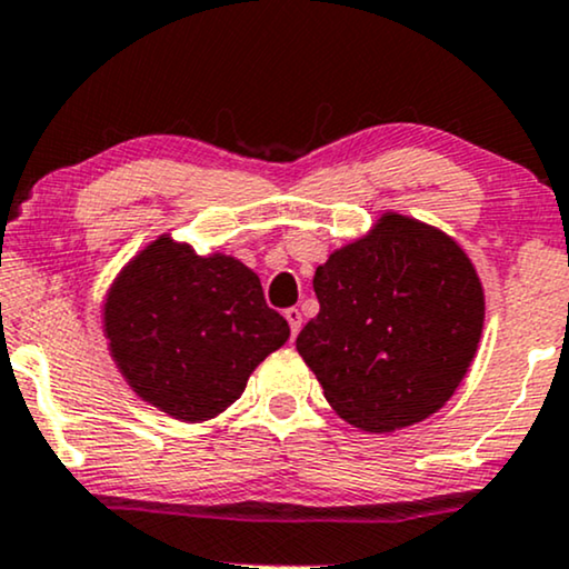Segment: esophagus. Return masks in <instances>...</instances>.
I'll return each instance as SVG.
<instances>
[{
    "label": "esophagus",
    "mask_w": 569,
    "mask_h": 569,
    "mask_svg": "<svg viewBox=\"0 0 569 569\" xmlns=\"http://www.w3.org/2000/svg\"><path fill=\"white\" fill-rule=\"evenodd\" d=\"M284 319H287V325H290L292 338H298L300 325H303V313H300L298 308H287V311H284Z\"/></svg>",
    "instance_id": "1"
}]
</instances>
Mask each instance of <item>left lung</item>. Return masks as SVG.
Instances as JSON below:
<instances>
[{
    "label": "left lung",
    "mask_w": 569,
    "mask_h": 569,
    "mask_svg": "<svg viewBox=\"0 0 569 569\" xmlns=\"http://www.w3.org/2000/svg\"><path fill=\"white\" fill-rule=\"evenodd\" d=\"M319 313L296 346L346 422L392 432L443 409L486 319L478 271L453 237L382 213L313 273Z\"/></svg>",
    "instance_id": "left-lung-1"
}]
</instances>
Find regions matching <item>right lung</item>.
I'll use <instances>...</instances> for the list:
<instances>
[{
    "label": "right lung",
    "instance_id": "add662e5",
    "mask_svg": "<svg viewBox=\"0 0 569 569\" xmlns=\"http://www.w3.org/2000/svg\"><path fill=\"white\" fill-rule=\"evenodd\" d=\"M102 329L129 388L181 422L227 411L290 338L256 271L227 252L198 256L171 234L144 244L113 279Z\"/></svg>",
    "mask_w": 569,
    "mask_h": 569
}]
</instances>
